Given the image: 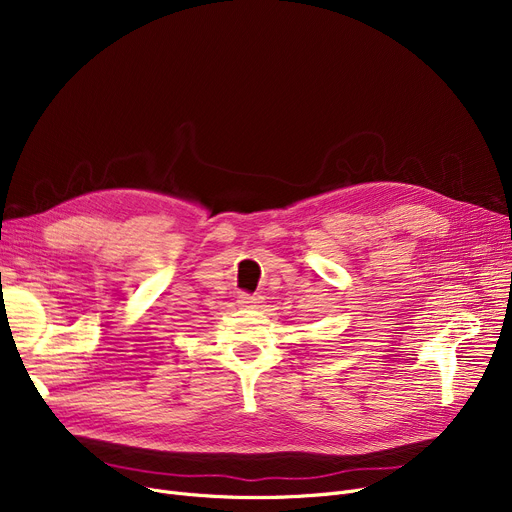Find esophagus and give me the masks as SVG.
Listing matches in <instances>:
<instances>
[{"instance_id":"34e87169","label":"esophagus","mask_w":512,"mask_h":512,"mask_svg":"<svg viewBox=\"0 0 512 512\" xmlns=\"http://www.w3.org/2000/svg\"><path fill=\"white\" fill-rule=\"evenodd\" d=\"M261 303H263V297H259V294L242 292L238 297V307H245V309H259Z\"/></svg>"}]
</instances>
